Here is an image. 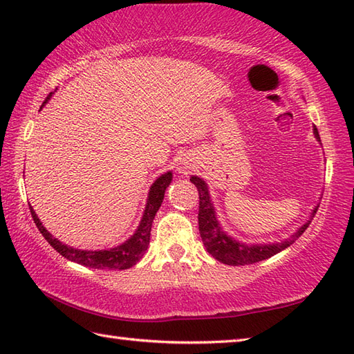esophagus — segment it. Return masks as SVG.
Listing matches in <instances>:
<instances>
[{"mask_svg": "<svg viewBox=\"0 0 354 354\" xmlns=\"http://www.w3.org/2000/svg\"><path fill=\"white\" fill-rule=\"evenodd\" d=\"M192 164L187 162V161H179L178 162V171L179 173H189L192 170Z\"/></svg>", "mask_w": 354, "mask_h": 354, "instance_id": "1", "label": "esophagus"}]
</instances>
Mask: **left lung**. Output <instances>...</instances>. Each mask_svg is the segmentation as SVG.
<instances>
[{
	"instance_id": "1",
	"label": "left lung",
	"mask_w": 354,
	"mask_h": 354,
	"mask_svg": "<svg viewBox=\"0 0 354 354\" xmlns=\"http://www.w3.org/2000/svg\"><path fill=\"white\" fill-rule=\"evenodd\" d=\"M313 135L317 141L321 142L319 133L317 126H313ZM190 181L196 185L199 192V232L202 237V242H204L205 250L213 255L216 260H219L223 265L230 266H245V265H252V263H259L261 260L270 259L272 255L281 252L286 248L290 246L295 240L303 234L306 228L309 227L315 213H317L318 205L312 209L309 221L304 225H301L293 234L281 240V242L275 243H255V245H246L239 242V240L232 239L228 236L221 227L219 221H217L216 216V208L209 196L208 185L204 179L199 176H192Z\"/></svg>"
}]
</instances>
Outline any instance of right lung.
<instances>
[{
  "instance_id": "right-lung-1",
  "label": "right lung",
  "mask_w": 354,
  "mask_h": 354,
  "mask_svg": "<svg viewBox=\"0 0 354 354\" xmlns=\"http://www.w3.org/2000/svg\"><path fill=\"white\" fill-rule=\"evenodd\" d=\"M53 94L55 93L48 94L47 99H45V102L42 103V106L50 100V97ZM171 178H173L171 171H165L164 175L156 178V181L150 185L149 189L146 208H145V213H142L138 228L135 230L133 234L127 239L126 242H123L118 246L111 248V250L86 251V250H76V248L65 245L61 242V240H57L56 237H53L50 234L48 230L44 227L42 222L39 221V217H37V214L35 213L32 205H30V213H32L36 227L41 231V234L45 237V240H47V242L66 260L76 261L79 265H84L86 268H93V269H117V270L129 269L133 265H137L142 255H145L147 251L152 222L155 219L156 212L160 209L162 204L165 189L170 185Z\"/></svg>"
}]
</instances>
